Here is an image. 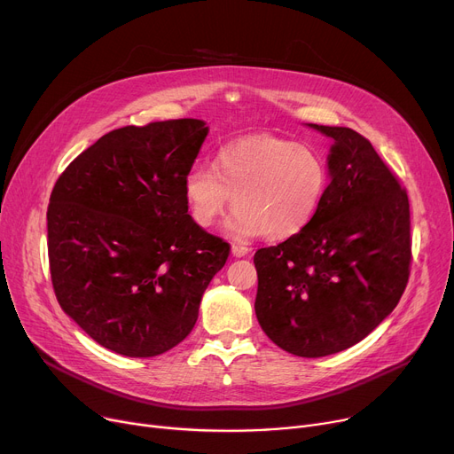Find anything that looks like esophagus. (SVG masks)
<instances>
[{"label": "esophagus", "mask_w": 454, "mask_h": 454, "mask_svg": "<svg viewBox=\"0 0 454 454\" xmlns=\"http://www.w3.org/2000/svg\"><path fill=\"white\" fill-rule=\"evenodd\" d=\"M248 252H250V248L245 247V245H233L231 247L233 257H245V255H248Z\"/></svg>", "instance_id": "esophagus-1"}]
</instances>
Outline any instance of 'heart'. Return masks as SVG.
I'll return each instance as SVG.
<instances>
[{
    "label": "heart",
    "mask_w": 454,
    "mask_h": 454,
    "mask_svg": "<svg viewBox=\"0 0 454 454\" xmlns=\"http://www.w3.org/2000/svg\"><path fill=\"white\" fill-rule=\"evenodd\" d=\"M217 169L193 165L184 178L187 211L209 228L233 204L226 231L237 239L265 235L283 241L317 215L329 182L324 156L311 145L274 134H252L228 143Z\"/></svg>",
    "instance_id": "obj_1"
}]
</instances>
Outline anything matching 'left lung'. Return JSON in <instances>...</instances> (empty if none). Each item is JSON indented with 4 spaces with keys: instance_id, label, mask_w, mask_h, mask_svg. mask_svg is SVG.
<instances>
[{
    "instance_id": "obj_1",
    "label": "left lung",
    "mask_w": 454,
    "mask_h": 454,
    "mask_svg": "<svg viewBox=\"0 0 454 454\" xmlns=\"http://www.w3.org/2000/svg\"><path fill=\"white\" fill-rule=\"evenodd\" d=\"M331 137V182L300 233L254 255L255 317L267 337L298 356H325L361 342L409 283L412 239L407 191L372 143L346 127Z\"/></svg>"
}]
</instances>
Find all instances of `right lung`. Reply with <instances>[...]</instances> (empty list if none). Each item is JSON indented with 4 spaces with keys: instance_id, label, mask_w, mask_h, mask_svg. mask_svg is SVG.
<instances>
[{
    "instance_id": "add662e5",
    "label": "right lung",
    "mask_w": 454,
    "mask_h": 454,
    "mask_svg": "<svg viewBox=\"0 0 454 454\" xmlns=\"http://www.w3.org/2000/svg\"><path fill=\"white\" fill-rule=\"evenodd\" d=\"M207 127L169 119L99 137L59 176L47 254L64 313L106 349L154 356L199 318L230 245L187 213L184 178Z\"/></svg>"
}]
</instances>
